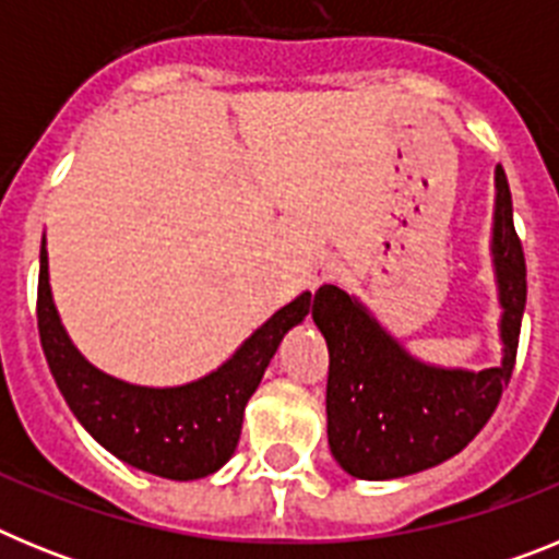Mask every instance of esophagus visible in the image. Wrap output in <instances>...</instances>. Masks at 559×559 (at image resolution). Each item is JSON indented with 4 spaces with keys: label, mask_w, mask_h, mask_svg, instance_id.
<instances>
[{
    "label": "esophagus",
    "mask_w": 559,
    "mask_h": 559,
    "mask_svg": "<svg viewBox=\"0 0 559 559\" xmlns=\"http://www.w3.org/2000/svg\"><path fill=\"white\" fill-rule=\"evenodd\" d=\"M341 274V265L335 263V260H322V263H316L313 269H310V285H324V283H333V280H338Z\"/></svg>",
    "instance_id": "34e87169"
}]
</instances>
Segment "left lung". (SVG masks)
I'll return each mask as SVG.
<instances>
[{
  "mask_svg": "<svg viewBox=\"0 0 559 559\" xmlns=\"http://www.w3.org/2000/svg\"><path fill=\"white\" fill-rule=\"evenodd\" d=\"M496 254L501 288V367L437 369L414 360L367 310L335 285L313 299V322L330 349L328 439L335 462L355 478L412 476L456 456L487 426L515 369L526 308V260L512 224V195L496 170Z\"/></svg>",
  "mask_w": 559,
  "mask_h": 559,
  "instance_id": "obj_1",
  "label": "left lung"
}]
</instances>
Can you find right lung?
Returning a JSON list of instances; mask_svg holds the SVG:
<instances>
[{"label":"right lung","mask_w":559,"mask_h":559,"mask_svg":"<svg viewBox=\"0 0 559 559\" xmlns=\"http://www.w3.org/2000/svg\"><path fill=\"white\" fill-rule=\"evenodd\" d=\"M310 310L302 294L276 310L218 372L176 389L131 386L95 369L72 347L52 305L47 249L38 269V335L63 400L92 437L122 462L153 476L190 481L215 473L235 453L243 408L263 380L283 335Z\"/></svg>","instance_id":"obj_1"}]
</instances>
